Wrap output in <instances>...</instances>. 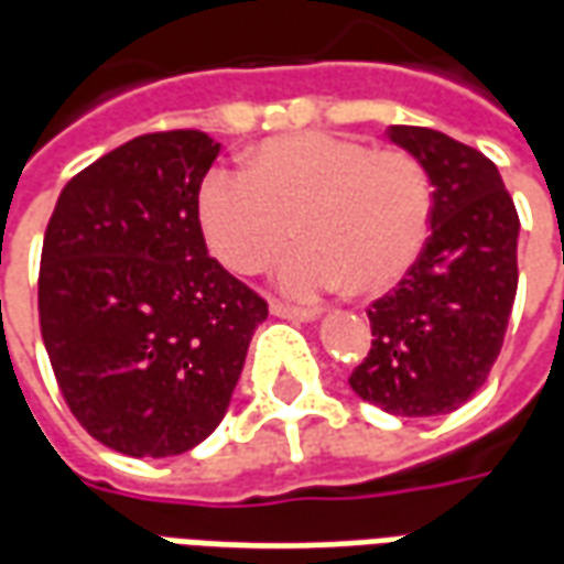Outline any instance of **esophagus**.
Here are the masks:
<instances>
[{"label":"esophagus","mask_w":564,"mask_h":564,"mask_svg":"<svg viewBox=\"0 0 564 564\" xmlns=\"http://www.w3.org/2000/svg\"><path fill=\"white\" fill-rule=\"evenodd\" d=\"M271 314L281 319H295V323H314V319H317V311L283 305V302H271Z\"/></svg>","instance_id":"1"}]
</instances>
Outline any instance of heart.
Wrapping results in <instances>:
<instances>
[{
  "mask_svg": "<svg viewBox=\"0 0 564 564\" xmlns=\"http://www.w3.org/2000/svg\"><path fill=\"white\" fill-rule=\"evenodd\" d=\"M429 217L432 193L414 156L329 132L262 141L250 172L214 169L198 189L210 253L238 274L269 269L295 223L302 247L283 259L278 281L299 299L392 290L420 257Z\"/></svg>",
  "mask_w": 564,
  "mask_h": 564,
  "instance_id": "1",
  "label": "heart"
}]
</instances>
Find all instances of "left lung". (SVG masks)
I'll return each mask as SVG.
<instances>
[{
  "mask_svg": "<svg viewBox=\"0 0 564 564\" xmlns=\"http://www.w3.org/2000/svg\"><path fill=\"white\" fill-rule=\"evenodd\" d=\"M432 189V235L402 283L368 307L371 350L350 387L395 416L449 414L498 359L517 299L520 217L496 162L425 127H390Z\"/></svg>",
  "mask_w": 564,
  "mask_h": 564,
  "instance_id": "obj_1",
  "label": "left lung"
}]
</instances>
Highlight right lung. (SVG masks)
Returning <instances> with one entry per match:
<instances>
[{
  "label": "right lung",
  "mask_w": 564,
  "mask_h": 564,
  "mask_svg": "<svg viewBox=\"0 0 564 564\" xmlns=\"http://www.w3.org/2000/svg\"><path fill=\"white\" fill-rule=\"evenodd\" d=\"M220 144L150 132L78 172L56 198L39 323L87 432L127 456H177L220 425L265 299L208 257L198 189Z\"/></svg>",
  "instance_id": "1"
}]
</instances>
